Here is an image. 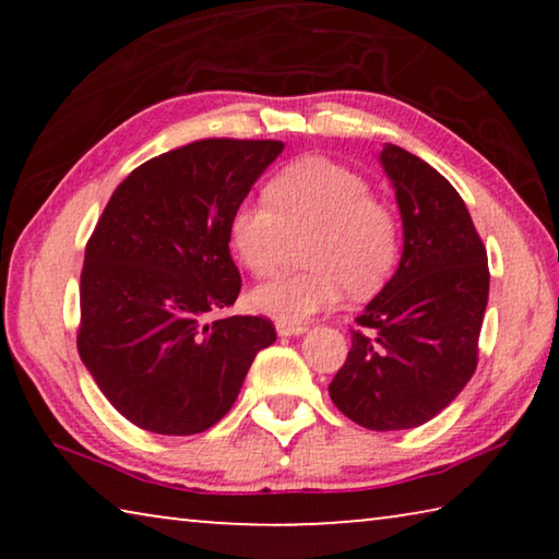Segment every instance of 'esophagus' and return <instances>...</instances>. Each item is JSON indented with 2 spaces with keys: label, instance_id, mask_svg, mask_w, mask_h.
Instances as JSON below:
<instances>
[{
  "label": "esophagus",
  "instance_id": "obj_1",
  "mask_svg": "<svg viewBox=\"0 0 559 559\" xmlns=\"http://www.w3.org/2000/svg\"><path fill=\"white\" fill-rule=\"evenodd\" d=\"M276 330L281 337H296V335H302L308 330V325L302 323H276Z\"/></svg>",
  "mask_w": 559,
  "mask_h": 559
}]
</instances>
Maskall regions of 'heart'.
<instances>
[{"instance_id": "1", "label": "heart", "mask_w": 559, "mask_h": 559, "mask_svg": "<svg viewBox=\"0 0 559 559\" xmlns=\"http://www.w3.org/2000/svg\"><path fill=\"white\" fill-rule=\"evenodd\" d=\"M269 200H243L229 216V246L253 276L278 269L290 236L313 231L310 271L261 283L249 302L278 323H306L335 308L347 288L370 296L382 286L400 251V224L370 182L328 157H302L271 179Z\"/></svg>"}]
</instances>
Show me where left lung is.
I'll use <instances>...</instances> for the list:
<instances>
[{"instance_id": "8db88e82", "label": "left lung", "mask_w": 559, "mask_h": 559, "mask_svg": "<svg viewBox=\"0 0 559 559\" xmlns=\"http://www.w3.org/2000/svg\"><path fill=\"white\" fill-rule=\"evenodd\" d=\"M404 246L394 276L367 302L330 400L372 431L414 429L456 400L476 372L488 306V257L443 175L386 143Z\"/></svg>"}]
</instances>
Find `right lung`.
<instances>
[{
    "instance_id": "1",
    "label": "right lung",
    "mask_w": 559,
    "mask_h": 559,
    "mask_svg": "<svg viewBox=\"0 0 559 559\" xmlns=\"http://www.w3.org/2000/svg\"><path fill=\"white\" fill-rule=\"evenodd\" d=\"M281 153L278 140H197L132 169L103 210L83 259L79 355L135 427H214L276 343L266 318L210 313L241 290L229 216Z\"/></svg>"
}]
</instances>
